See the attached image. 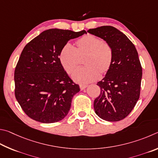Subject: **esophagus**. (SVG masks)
Listing matches in <instances>:
<instances>
[{"label": "esophagus", "mask_w": 158, "mask_h": 158, "mask_svg": "<svg viewBox=\"0 0 158 158\" xmlns=\"http://www.w3.org/2000/svg\"><path fill=\"white\" fill-rule=\"evenodd\" d=\"M87 87V85H80V88H81V90L85 89Z\"/></svg>", "instance_id": "obj_1"}]
</instances>
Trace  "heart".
Here are the masks:
<instances>
[{
	"label": "heart",
	"mask_w": 158,
	"mask_h": 158,
	"mask_svg": "<svg viewBox=\"0 0 158 158\" xmlns=\"http://www.w3.org/2000/svg\"><path fill=\"white\" fill-rule=\"evenodd\" d=\"M76 48L71 44L64 46L60 53V61L62 67L69 74L73 73L84 57L85 65L74 72L73 79L81 84L96 81L99 73L104 74L109 71L113 60L112 47L100 38L92 35H85L76 41Z\"/></svg>",
	"instance_id": "obj_1"
}]
</instances>
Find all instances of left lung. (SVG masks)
I'll use <instances>...</instances> for the list:
<instances>
[{
	"instance_id": "left-lung-1",
	"label": "left lung",
	"mask_w": 158,
	"mask_h": 158,
	"mask_svg": "<svg viewBox=\"0 0 158 158\" xmlns=\"http://www.w3.org/2000/svg\"><path fill=\"white\" fill-rule=\"evenodd\" d=\"M87 32L103 39L113 51L111 67L97 83L101 94L94 102L95 112L107 121L122 120L139 98L142 68L137 49L126 35L113 26H101Z\"/></svg>"
}]
</instances>
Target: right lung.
Masks as SVG:
<instances>
[{"instance_id":"obj_1","label":"right lung","mask_w":158,"mask_h":158,"mask_svg":"<svg viewBox=\"0 0 158 158\" xmlns=\"http://www.w3.org/2000/svg\"><path fill=\"white\" fill-rule=\"evenodd\" d=\"M84 34L85 30L49 29L24 47L15 71V96L33 120L51 123L68 114L80 87L69 77L59 56L69 40Z\"/></svg>"}]
</instances>
